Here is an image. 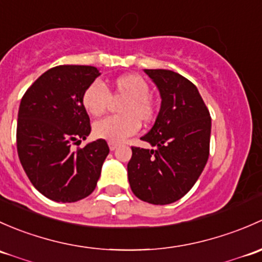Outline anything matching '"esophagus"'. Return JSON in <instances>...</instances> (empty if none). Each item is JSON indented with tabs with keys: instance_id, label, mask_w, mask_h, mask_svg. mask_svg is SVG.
Instances as JSON below:
<instances>
[{
	"instance_id": "34e87169",
	"label": "esophagus",
	"mask_w": 262,
	"mask_h": 262,
	"mask_svg": "<svg viewBox=\"0 0 262 262\" xmlns=\"http://www.w3.org/2000/svg\"><path fill=\"white\" fill-rule=\"evenodd\" d=\"M108 146H110V150H116L118 147V144L117 142H108Z\"/></svg>"
}]
</instances>
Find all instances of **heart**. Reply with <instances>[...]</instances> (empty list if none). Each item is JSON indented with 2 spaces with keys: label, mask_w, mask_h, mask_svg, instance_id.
Here are the masks:
<instances>
[{
  "label": "heart",
  "mask_w": 262,
  "mask_h": 262,
  "mask_svg": "<svg viewBox=\"0 0 262 262\" xmlns=\"http://www.w3.org/2000/svg\"><path fill=\"white\" fill-rule=\"evenodd\" d=\"M111 98H123L118 106V113L93 126V134L98 139L110 142H122L136 134L140 121L150 123L156 117V104L150 96V85L141 75L123 74L115 78L111 91L101 82H92L82 94V104L93 117H101L110 106Z\"/></svg>",
  "instance_id": "obj_1"
}]
</instances>
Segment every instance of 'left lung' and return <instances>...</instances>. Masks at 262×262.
Listing matches in <instances>:
<instances>
[{
  "mask_svg": "<svg viewBox=\"0 0 262 262\" xmlns=\"http://www.w3.org/2000/svg\"><path fill=\"white\" fill-rule=\"evenodd\" d=\"M160 91L161 107L127 164L131 190L151 204H170L191 189L209 156L211 115L195 85L165 69H145Z\"/></svg>",
  "mask_w": 262,
  "mask_h": 262,
  "instance_id": "8db88e82",
  "label": "left lung"
}]
</instances>
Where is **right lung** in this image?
<instances>
[{"label":"right lung","instance_id":"obj_1","mask_svg":"<svg viewBox=\"0 0 262 262\" xmlns=\"http://www.w3.org/2000/svg\"><path fill=\"white\" fill-rule=\"evenodd\" d=\"M99 75L91 66H58L40 75L21 98L16 145L24 170L47 198L72 203L96 189L106 140L72 149L91 134L82 104L85 88Z\"/></svg>","mask_w":262,"mask_h":262}]
</instances>
